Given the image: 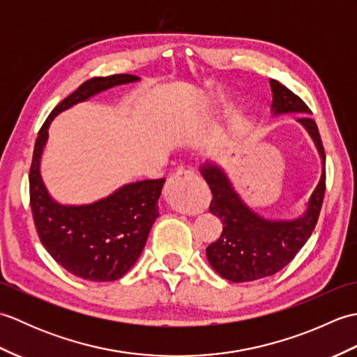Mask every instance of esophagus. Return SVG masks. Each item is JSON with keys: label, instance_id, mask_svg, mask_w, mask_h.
Here are the masks:
<instances>
[{"label": "esophagus", "instance_id": "34e87169", "mask_svg": "<svg viewBox=\"0 0 357 357\" xmlns=\"http://www.w3.org/2000/svg\"><path fill=\"white\" fill-rule=\"evenodd\" d=\"M199 178L193 170L179 169L173 176L167 181L164 196L170 206L181 211V213H192L198 210L199 198L195 193V187L198 185Z\"/></svg>", "mask_w": 357, "mask_h": 357}]
</instances>
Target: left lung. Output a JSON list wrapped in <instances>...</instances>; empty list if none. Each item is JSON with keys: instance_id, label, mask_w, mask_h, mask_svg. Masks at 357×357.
I'll use <instances>...</instances> for the list:
<instances>
[{"instance_id": "8db88e82", "label": "left lung", "mask_w": 357, "mask_h": 357, "mask_svg": "<svg viewBox=\"0 0 357 357\" xmlns=\"http://www.w3.org/2000/svg\"><path fill=\"white\" fill-rule=\"evenodd\" d=\"M273 93L271 116L299 113L298 123L305 128L321 158V178L310 195L305 207L291 219H270L248 207L234 190L229 174L221 164L207 159L199 165L202 178L211 190L210 211L221 219V238L206 250L211 267L231 282H250L275 275L290 262L312 236L319 218L325 193V155L319 130L314 121L307 116L312 110L291 90L270 79Z\"/></svg>"}]
</instances>
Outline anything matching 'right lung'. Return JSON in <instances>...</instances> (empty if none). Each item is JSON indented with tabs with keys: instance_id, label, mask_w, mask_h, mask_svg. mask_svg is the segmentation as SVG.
<instances>
[{
	"instance_id": "right-lung-1",
	"label": "right lung",
	"mask_w": 357,
	"mask_h": 357,
	"mask_svg": "<svg viewBox=\"0 0 357 357\" xmlns=\"http://www.w3.org/2000/svg\"><path fill=\"white\" fill-rule=\"evenodd\" d=\"M138 81L139 77L123 73L82 82L52 110L35 142L29 184L38 234L61 267L92 282L123 278L138 261L151 225L159 216L158 199L165 179L128 183L105 198L72 206L58 202L49 193L41 176V159L49 139V127L59 113L105 90Z\"/></svg>"
}]
</instances>
